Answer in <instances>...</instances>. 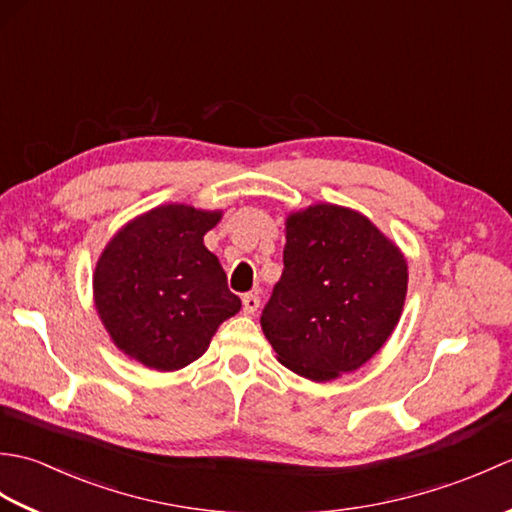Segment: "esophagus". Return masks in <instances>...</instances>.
<instances>
[{
	"label": "esophagus",
	"instance_id": "obj_1",
	"mask_svg": "<svg viewBox=\"0 0 512 512\" xmlns=\"http://www.w3.org/2000/svg\"><path fill=\"white\" fill-rule=\"evenodd\" d=\"M242 303H244V312L246 314H255L257 308H259V303H262V301H259L257 292H248V295H244Z\"/></svg>",
	"mask_w": 512,
	"mask_h": 512
}]
</instances>
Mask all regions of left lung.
<instances>
[{
    "label": "left lung",
    "mask_w": 512,
    "mask_h": 512,
    "mask_svg": "<svg viewBox=\"0 0 512 512\" xmlns=\"http://www.w3.org/2000/svg\"><path fill=\"white\" fill-rule=\"evenodd\" d=\"M407 262L365 215L314 204L286 222L284 273L262 312L279 363L310 380L354 372L394 332Z\"/></svg>",
    "instance_id": "1"
}]
</instances>
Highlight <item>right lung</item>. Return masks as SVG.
<instances>
[{"label": "right lung", "mask_w": 512, "mask_h": 512, "mask_svg": "<svg viewBox=\"0 0 512 512\" xmlns=\"http://www.w3.org/2000/svg\"><path fill=\"white\" fill-rule=\"evenodd\" d=\"M220 211L167 204L118 231L96 264L94 301L121 350L173 372L200 358L220 323L242 308L204 246Z\"/></svg>", "instance_id": "obj_1"}]
</instances>
